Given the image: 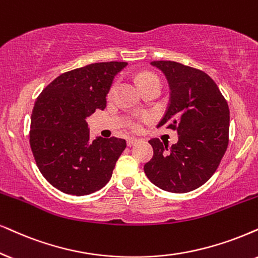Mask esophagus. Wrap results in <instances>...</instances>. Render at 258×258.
I'll return each instance as SVG.
<instances>
[{
	"label": "esophagus",
	"instance_id": "34e87169",
	"mask_svg": "<svg viewBox=\"0 0 258 258\" xmlns=\"http://www.w3.org/2000/svg\"><path fill=\"white\" fill-rule=\"evenodd\" d=\"M140 140L139 139H137V138H128L127 139V146H133V145H136L137 143H139Z\"/></svg>",
	"mask_w": 258,
	"mask_h": 258
}]
</instances>
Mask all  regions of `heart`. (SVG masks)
I'll return each instance as SVG.
<instances>
[{"label":"heart","instance_id":"obj_1","mask_svg":"<svg viewBox=\"0 0 258 258\" xmlns=\"http://www.w3.org/2000/svg\"><path fill=\"white\" fill-rule=\"evenodd\" d=\"M137 82H138L139 87L142 88V89H144V88L151 86L153 83H161V81H159V77L155 73L144 71V73H140L138 76H137ZM131 127L133 130H140L139 121H133L131 123Z\"/></svg>","mask_w":258,"mask_h":258}]
</instances>
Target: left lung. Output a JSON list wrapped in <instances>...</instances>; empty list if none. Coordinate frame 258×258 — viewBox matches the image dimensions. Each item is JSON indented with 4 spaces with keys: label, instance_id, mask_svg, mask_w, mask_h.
I'll return each instance as SVG.
<instances>
[{
    "label": "left lung",
    "instance_id": "obj_1",
    "mask_svg": "<svg viewBox=\"0 0 258 258\" xmlns=\"http://www.w3.org/2000/svg\"><path fill=\"white\" fill-rule=\"evenodd\" d=\"M151 65L164 73L170 87V102L157 127L176 130L178 142L169 148L157 138L149 140L153 157L144 171L163 190L188 193L210 180L226 152L229 105L204 71L170 60Z\"/></svg>",
    "mask_w": 258,
    "mask_h": 258
}]
</instances>
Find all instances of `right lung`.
<instances>
[{
  "mask_svg": "<svg viewBox=\"0 0 258 258\" xmlns=\"http://www.w3.org/2000/svg\"><path fill=\"white\" fill-rule=\"evenodd\" d=\"M126 61H105L68 71L53 80L34 102L29 145L39 170L65 194L88 195L105 187L126 140L89 139L87 118L106 108L114 77Z\"/></svg>",
  "mask_w": 258,
  "mask_h": 258,
  "instance_id": "1",
  "label": "right lung"
}]
</instances>
